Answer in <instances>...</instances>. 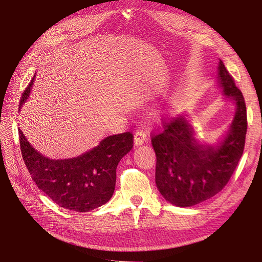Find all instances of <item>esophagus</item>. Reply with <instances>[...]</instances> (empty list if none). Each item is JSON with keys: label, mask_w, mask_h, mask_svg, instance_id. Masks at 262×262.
<instances>
[{"label": "esophagus", "mask_w": 262, "mask_h": 262, "mask_svg": "<svg viewBox=\"0 0 262 262\" xmlns=\"http://www.w3.org/2000/svg\"><path fill=\"white\" fill-rule=\"evenodd\" d=\"M148 128H143V129H138L135 133V136H134V144L135 146H140L143 145L145 141H147V135H148Z\"/></svg>", "instance_id": "esophagus-1"}]
</instances>
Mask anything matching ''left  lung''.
I'll list each match as a JSON object with an SVG mask.
<instances>
[{"mask_svg":"<svg viewBox=\"0 0 262 262\" xmlns=\"http://www.w3.org/2000/svg\"><path fill=\"white\" fill-rule=\"evenodd\" d=\"M215 80L224 100L235 104L234 118L221 140L201 143L185 114L163 122L162 130L152 135L156 185L164 200L179 207L196 205L217 194L243 156L247 132L246 104L221 59Z\"/></svg>","mask_w":262,"mask_h":262,"instance_id":"1","label":"left lung"}]
</instances>
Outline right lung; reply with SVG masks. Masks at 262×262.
<instances>
[{"label":"right lung","mask_w":262,"mask_h":262,"mask_svg":"<svg viewBox=\"0 0 262 262\" xmlns=\"http://www.w3.org/2000/svg\"><path fill=\"white\" fill-rule=\"evenodd\" d=\"M32 79L20 98L19 111L32 91ZM21 156L38 189L64 210L90 212L107 203L115 190L118 162L133 148L130 133L105 137L77 157L50 159L29 144L18 128Z\"/></svg>","instance_id":"right-lung-1"}]
</instances>
